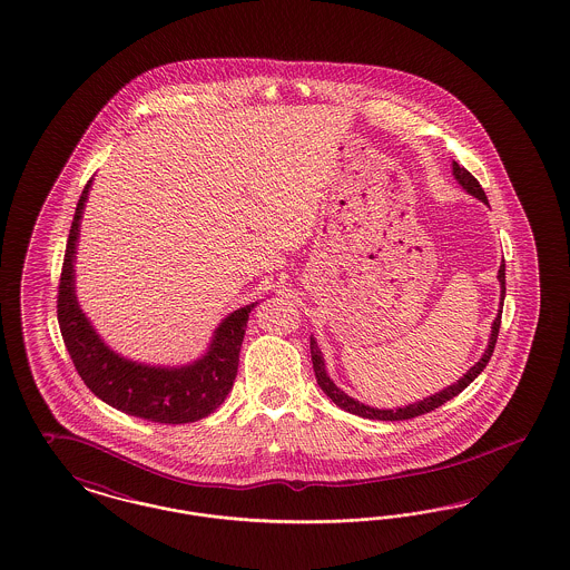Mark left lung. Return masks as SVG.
I'll return each mask as SVG.
<instances>
[{"instance_id": "8db88e82", "label": "left lung", "mask_w": 570, "mask_h": 570, "mask_svg": "<svg viewBox=\"0 0 570 570\" xmlns=\"http://www.w3.org/2000/svg\"><path fill=\"white\" fill-rule=\"evenodd\" d=\"M452 169H454L455 180H458V184H460L469 195H473V197H478L479 202L488 204V197H485V193H483L481 184L478 183V178H475L471 171H466V169H464L462 165H458L455 160L454 165H452ZM499 282H501L502 305V301H504V261H502L501 269H499ZM501 314L502 309H499V316L494 318V324H492L490 342H488V347H485L483 356L479 358V363L471 366V368L466 371V375H464V377H460V380H458L455 384H452V386H448L445 390L436 392V394L429 396V399H424V401H417V403H413V405H407V407H401V410H375V407H368V405H363V403L354 401L352 396H347V394H345L343 390H340V387L335 386V384H333V380L328 377L326 366H324V358H322V352H320L318 343H316V340L312 337V340H309V350H312V363H314V373H316L318 386L324 390V394H326V396H328L337 407L350 411V413H354V415H361V417H368V420H386V422L417 417V415H422V413H429V411L441 407L443 403H448L450 399L458 396V394H460L464 387L469 386V384L478 377L479 373L485 368L488 361L492 358V352H494L497 340H499V331H501Z\"/></svg>"}]
</instances>
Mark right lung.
<instances>
[{
	"label": "right lung",
	"mask_w": 570,
	"mask_h": 570,
	"mask_svg": "<svg viewBox=\"0 0 570 570\" xmlns=\"http://www.w3.org/2000/svg\"><path fill=\"white\" fill-rule=\"evenodd\" d=\"M91 183H87L76 205L57 296V318L71 363L92 394L115 410L159 424L197 422L223 405L233 387L248 314L256 303L228 314L214 331L207 354L193 365L165 368L118 356L99 340L73 291L76 242Z\"/></svg>",
	"instance_id": "obj_1"
}]
</instances>
